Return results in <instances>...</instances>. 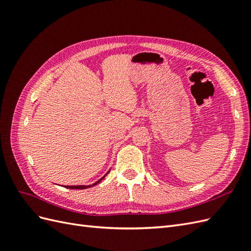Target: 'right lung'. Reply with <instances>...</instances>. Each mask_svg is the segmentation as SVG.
<instances>
[{
  "label": "right lung",
  "mask_w": 251,
  "mask_h": 251,
  "mask_svg": "<svg viewBox=\"0 0 251 251\" xmlns=\"http://www.w3.org/2000/svg\"><path fill=\"white\" fill-rule=\"evenodd\" d=\"M104 177H105V176H104ZM104 177H102L100 181H97L96 183H94L93 185H96V184L98 183V182H100ZM91 186H92V185H89V186H86V185H75V186H65V187H67V188H72V189H85V188H88V187H91Z\"/></svg>",
  "instance_id": "add662e5"
}]
</instances>
